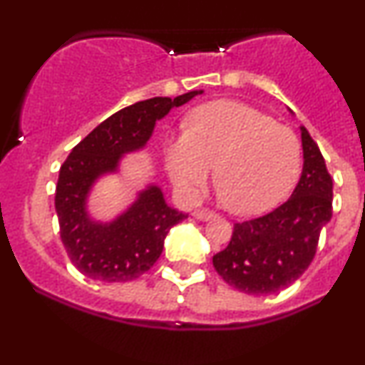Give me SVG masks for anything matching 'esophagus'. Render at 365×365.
Here are the masks:
<instances>
[{"label":"esophagus","instance_id":"esophagus-1","mask_svg":"<svg viewBox=\"0 0 365 365\" xmlns=\"http://www.w3.org/2000/svg\"><path fill=\"white\" fill-rule=\"evenodd\" d=\"M192 216H194L195 220H199V221H207V220H211L212 216H215V212L207 211V209H194Z\"/></svg>","mask_w":365,"mask_h":365}]
</instances>
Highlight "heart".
<instances>
[{"label":"heart","instance_id":"heart-1","mask_svg":"<svg viewBox=\"0 0 365 365\" xmlns=\"http://www.w3.org/2000/svg\"><path fill=\"white\" fill-rule=\"evenodd\" d=\"M215 162L226 209L250 216L287 197L299 178L302 150L290 128L249 104L223 99L197 108L188 128L165 142L171 182L187 195L206 183Z\"/></svg>","mask_w":365,"mask_h":365}]
</instances>
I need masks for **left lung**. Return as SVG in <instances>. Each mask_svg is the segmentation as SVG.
<instances>
[{
    "label": "left lung",
    "instance_id": "obj_1",
    "mask_svg": "<svg viewBox=\"0 0 365 365\" xmlns=\"http://www.w3.org/2000/svg\"><path fill=\"white\" fill-rule=\"evenodd\" d=\"M300 137L304 166L290 199L261 217L235 223L228 247L212 257L217 274L249 295L276 293L297 282L333 215V180L324 158L305 127Z\"/></svg>",
    "mask_w": 365,
    "mask_h": 365
}]
</instances>
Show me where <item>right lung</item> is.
<instances>
[{
    "label": "right lung",
    "mask_w": 365,
    "mask_h": 365,
    "mask_svg": "<svg viewBox=\"0 0 365 365\" xmlns=\"http://www.w3.org/2000/svg\"><path fill=\"white\" fill-rule=\"evenodd\" d=\"M199 94L202 91L175 99H145L116 111L78 142L61 165L54 195L61 242L70 261L87 278L104 283L139 278L159 259L170 230L187 217L166 204L154 183L110 221L92 217L87 202L99 178L118 173L125 154L148 145L158 120Z\"/></svg>",
    "instance_id": "add662e5"
}]
</instances>
